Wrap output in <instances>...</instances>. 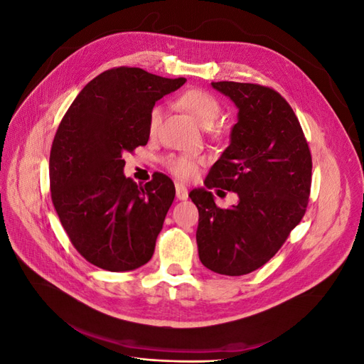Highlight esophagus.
<instances>
[{
	"label": "esophagus",
	"mask_w": 364,
	"mask_h": 364,
	"mask_svg": "<svg viewBox=\"0 0 364 364\" xmlns=\"http://www.w3.org/2000/svg\"><path fill=\"white\" fill-rule=\"evenodd\" d=\"M176 197H178L179 200L188 199V190H186V186L181 182H176Z\"/></svg>",
	"instance_id": "esophagus-1"
}]
</instances>
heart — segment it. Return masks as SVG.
<instances>
[{
    "label": "heart",
    "mask_w": 364,
    "mask_h": 364,
    "mask_svg": "<svg viewBox=\"0 0 364 364\" xmlns=\"http://www.w3.org/2000/svg\"><path fill=\"white\" fill-rule=\"evenodd\" d=\"M178 105L188 112L197 123L203 127H211L214 121L218 118L222 106L217 98L203 90H186L183 91L179 98ZM162 118V109L155 106L150 111L149 115V132L153 135L161 124ZM205 162L203 156H191V155H170L164 159V167L167 168L173 176L182 181H190L196 178L199 167Z\"/></svg>",
    "instance_id": "b5f03b06"
}]
</instances>
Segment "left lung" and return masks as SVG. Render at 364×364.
Wrapping results in <instances>:
<instances>
[{
	"label": "left lung",
	"instance_id": "obj_1",
	"mask_svg": "<svg viewBox=\"0 0 364 364\" xmlns=\"http://www.w3.org/2000/svg\"><path fill=\"white\" fill-rule=\"evenodd\" d=\"M238 107L230 144L193 190L199 209L196 240L203 266L241 277L262 267L305 215L311 190V151L287 100L258 83L213 82ZM213 188L239 194L228 210L213 202Z\"/></svg>",
	"mask_w": 364,
	"mask_h": 364
}]
</instances>
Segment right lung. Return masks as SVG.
Masks as SVG:
<instances>
[{
  "instance_id": "add662e5",
  "label": "right lung",
  "mask_w": 364,
  "mask_h": 364,
  "mask_svg": "<svg viewBox=\"0 0 364 364\" xmlns=\"http://www.w3.org/2000/svg\"><path fill=\"white\" fill-rule=\"evenodd\" d=\"M185 80L141 68L107 70L60 121L50 151L51 200L73 246L97 267L135 270L153 257L174 183L162 173L135 183L123 173V155L147 144L153 106Z\"/></svg>"
}]
</instances>
